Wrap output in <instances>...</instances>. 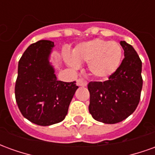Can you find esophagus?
<instances>
[{
	"label": "esophagus",
	"mask_w": 155,
	"mask_h": 155,
	"mask_svg": "<svg viewBox=\"0 0 155 155\" xmlns=\"http://www.w3.org/2000/svg\"><path fill=\"white\" fill-rule=\"evenodd\" d=\"M76 82H77V85H79V86H86L87 85V82L84 81V79H82V78L77 80Z\"/></svg>",
	"instance_id": "esophagus-1"
}]
</instances>
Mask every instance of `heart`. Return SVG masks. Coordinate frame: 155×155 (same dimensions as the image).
Segmentation results:
<instances>
[{"label":"heart","instance_id":"heart-1","mask_svg":"<svg viewBox=\"0 0 155 155\" xmlns=\"http://www.w3.org/2000/svg\"><path fill=\"white\" fill-rule=\"evenodd\" d=\"M72 54H64L69 65L75 68L80 63H88V71L91 75L104 79L114 74L119 68L123 50L115 41L97 38L77 45Z\"/></svg>","mask_w":155,"mask_h":155}]
</instances>
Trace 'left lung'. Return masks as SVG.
Segmentation results:
<instances>
[{
	"label": "left lung",
	"mask_w": 155,
	"mask_h": 155,
	"mask_svg": "<svg viewBox=\"0 0 155 155\" xmlns=\"http://www.w3.org/2000/svg\"><path fill=\"white\" fill-rule=\"evenodd\" d=\"M124 58L107 81H91L89 111L94 120L116 124L133 114L140 100L143 79L142 61L132 45L120 41Z\"/></svg>",
	"instance_id": "obj_1"
}]
</instances>
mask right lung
I'll return each instance as SVG.
<instances>
[{
	"label": "right lung",
	"instance_id": "add662e5",
	"mask_svg": "<svg viewBox=\"0 0 155 155\" xmlns=\"http://www.w3.org/2000/svg\"><path fill=\"white\" fill-rule=\"evenodd\" d=\"M54 42L41 40L29 46L20 59L15 101L22 115L32 123L48 126L61 122L78 86L57 81L49 62Z\"/></svg>",
	"mask_w": 155,
	"mask_h": 155
}]
</instances>
